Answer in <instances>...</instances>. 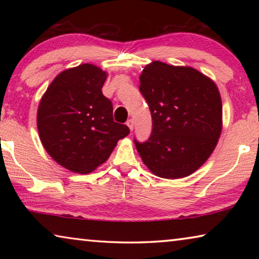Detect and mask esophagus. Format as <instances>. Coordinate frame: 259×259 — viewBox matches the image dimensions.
<instances>
[{
    "label": "esophagus",
    "mask_w": 259,
    "mask_h": 259,
    "mask_svg": "<svg viewBox=\"0 0 259 259\" xmlns=\"http://www.w3.org/2000/svg\"><path fill=\"white\" fill-rule=\"evenodd\" d=\"M134 123H135V122H134L133 119H130V120L126 121V125H128V128H129L131 131L134 130Z\"/></svg>",
    "instance_id": "1"
}]
</instances>
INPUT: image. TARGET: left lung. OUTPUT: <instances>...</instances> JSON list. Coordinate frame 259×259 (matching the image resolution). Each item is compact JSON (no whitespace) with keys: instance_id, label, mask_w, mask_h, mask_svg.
<instances>
[{"instance_id":"obj_1","label":"left lung","mask_w":259,"mask_h":259,"mask_svg":"<svg viewBox=\"0 0 259 259\" xmlns=\"http://www.w3.org/2000/svg\"><path fill=\"white\" fill-rule=\"evenodd\" d=\"M153 129L136 148L155 176H190L211 155L223 128V105L211 78L190 66L152 61L139 76Z\"/></svg>"}]
</instances>
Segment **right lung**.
<instances>
[{"label": "right lung", "instance_id": "1", "mask_svg": "<svg viewBox=\"0 0 259 259\" xmlns=\"http://www.w3.org/2000/svg\"><path fill=\"white\" fill-rule=\"evenodd\" d=\"M107 73L93 64L65 69L42 96L36 123L43 147L64 168L89 174L106 161L130 130L113 120L102 93Z\"/></svg>", "mask_w": 259, "mask_h": 259}]
</instances>
